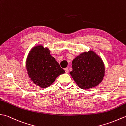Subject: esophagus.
<instances>
[{"label": "esophagus", "mask_w": 126, "mask_h": 126, "mask_svg": "<svg viewBox=\"0 0 126 126\" xmlns=\"http://www.w3.org/2000/svg\"><path fill=\"white\" fill-rule=\"evenodd\" d=\"M65 72L66 73H68V71H69L68 68H65Z\"/></svg>", "instance_id": "obj_1"}]
</instances>
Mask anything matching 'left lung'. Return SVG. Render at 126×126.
<instances>
[{
  "instance_id": "8db88e82",
  "label": "left lung",
  "mask_w": 126,
  "mask_h": 126,
  "mask_svg": "<svg viewBox=\"0 0 126 126\" xmlns=\"http://www.w3.org/2000/svg\"><path fill=\"white\" fill-rule=\"evenodd\" d=\"M73 70L69 73L78 86L83 89L97 86L105 74L102 60L93 51L85 52L72 61Z\"/></svg>"
}]
</instances>
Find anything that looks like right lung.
I'll return each mask as SVG.
<instances>
[{
	"label": "right lung",
	"mask_w": 126,
	"mask_h": 126,
	"mask_svg": "<svg viewBox=\"0 0 126 126\" xmlns=\"http://www.w3.org/2000/svg\"><path fill=\"white\" fill-rule=\"evenodd\" d=\"M26 68L33 82L42 88L48 87L56 78L65 73L50 54L49 50L42 46L31 51L27 59Z\"/></svg>",
	"instance_id": "right-lung-1"
}]
</instances>
